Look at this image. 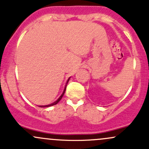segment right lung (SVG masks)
I'll return each instance as SVG.
<instances>
[{"mask_svg":"<svg viewBox=\"0 0 149 149\" xmlns=\"http://www.w3.org/2000/svg\"><path fill=\"white\" fill-rule=\"evenodd\" d=\"M70 79V77L69 78V79H68V80H67V82H66V84H65V88H64V90H63V93H62V94H61V95L60 97H59L58 98L57 100H56V101H55V102H54V103H51V104H49V105H46V106H39V107H49V106H54V105H56V104H57L59 102V101H61V99L62 98V97L63 96V95H64V93H65V89H66V86H67V84H68V81H69V79Z\"/></svg>","mask_w":149,"mask_h":149,"instance_id":"obj_1","label":"right lung"}]
</instances>
